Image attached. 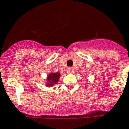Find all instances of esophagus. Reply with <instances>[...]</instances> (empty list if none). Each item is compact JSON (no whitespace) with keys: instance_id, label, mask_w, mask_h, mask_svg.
<instances>
[{"instance_id":"esophagus-1","label":"esophagus","mask_w":129,"mask_h":129,"mask_svg":"<svg viewBox=\"0 0 129 129\" xmlns=\"http://www.w3.org/2000/svg\"><path fill=\"white\" fill-rule=\"evenodd\" d=\"M73 71H74V70H73V69L71 68V67H69V68L67 69V73H69V74H71V73H73Z\"/></svg>"}]
</instances>
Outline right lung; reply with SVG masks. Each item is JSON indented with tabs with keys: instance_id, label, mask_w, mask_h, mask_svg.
<instances>
[{
	"instance_id": "1",
	"label": "right lung",
	"mask_w": 129,
	"mask_h": 129,
	"mask_svg": "<svg viewBox=\"0 0 129 129\" xmlns=\"http://www.w3.org/2000/svg\"><path fill=\"white\" fill-rule=\"evenodd\" d=\"M60 77V73H50L47 77V86H53L58 82Z\"/></svg>"
}]
</instances>
